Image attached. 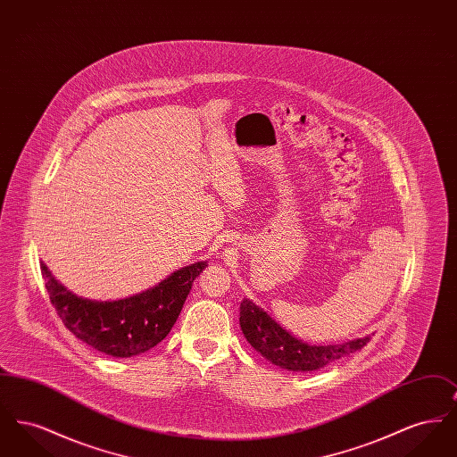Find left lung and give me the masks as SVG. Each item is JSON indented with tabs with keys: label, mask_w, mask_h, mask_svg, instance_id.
I'll list each match as a JSON object with an SVG mask.
<instances>
[{
	"label": "left lung",
	"mask_w": 457,
	"mask_h": 457,
	"mask_svg": "<svg viewBox=\"0 0 457 457\" xmlns=\"http://www.w3.org/2000/svg\"><path fill=\"white\" fill-rule=\"evenodd\" d=\"M239 327L252 348L259 351L270 363L291 371L324 369L328 363L363 348L371 339L367 336L343 345L312 346L289 334L250 300H243L239 304Z\"/></svg>",
	"instance_id": "8db88e82"
}]
</instances>
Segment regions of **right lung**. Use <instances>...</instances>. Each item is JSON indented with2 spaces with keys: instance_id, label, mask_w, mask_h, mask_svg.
<instances>
[{
  "instance_id": "add662e5",
  "label": "right lung",
  "mask_w": 457,
  "mask_h": 457,
  "mask_svg": "<svg viewBox=\"0 0 457 457\" xmlns=\"http://www.w3.org/2000/svg\"><path fill=\"white\" fill-rule=\"evenodd\" d=\"M205 267L207 262H195L144 293L116 302H96L66 289L41 262L49 300L66 328L114 358H130L157 346L173 328L192 284Z\"/></svg>"
}]
</instances>
